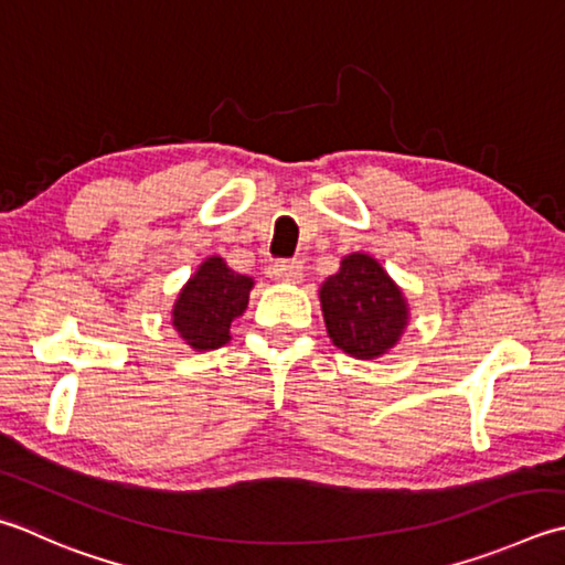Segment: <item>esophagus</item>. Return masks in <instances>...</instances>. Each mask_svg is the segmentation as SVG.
<instances>
[{
	"label": "esophagus",
	"instance_id": "34e87169",
	"mask_svg": "<svg viewBox=\"0 0 565 565\" xmlns=\"http://www.w3.org/2000/svg\"><path fill=\"white\" fill-rule=\"evenodd\" d=\"M274 279L284 284H301L303 281V264L301 262H276L274 264Z\"/></svg>",
	"mask_w": 565,
	"mask_h": 565
}]
</instances>
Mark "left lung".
<instances>
[{
    "label": "left lung",
    "mask_w": 565,
    "mask_h": 565,
    "mask_svg": "<svg viewBox=\"0 0 565 565\" xmlns=\"http://www.w3.org/2000/svg\"><path fill=\"white\" fill-rule=\"evenodd\" d=\"M328 338L355 360H377L399 345L412 311L382 264L364 252L340 259V269L318 289Z\"/></svg>",
    "instance_id": "8db88e82"
}]
</instances>
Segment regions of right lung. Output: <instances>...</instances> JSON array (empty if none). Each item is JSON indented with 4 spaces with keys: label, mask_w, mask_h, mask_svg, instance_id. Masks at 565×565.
<instances>
[{
    "label": "right lung",
    "mask_w": 565,
    "mask_h": 565,
    "mask_svg": "<svg viewBox=\"0 0 565 565\" xmlns=\"http://www.w3.org/2000/svg\"><path fill=\"white\" fill-rule=\"evenodd\" d=\"M254 279L227 267L223 257H205L175 296L171 326L188 348L207 352L230 342V326L247 311Z\"/></svg>",
    "instance_id": "obj_1"
}]
</instances>
